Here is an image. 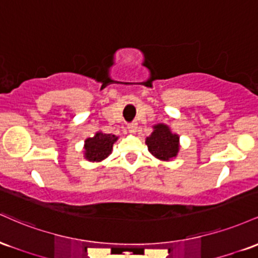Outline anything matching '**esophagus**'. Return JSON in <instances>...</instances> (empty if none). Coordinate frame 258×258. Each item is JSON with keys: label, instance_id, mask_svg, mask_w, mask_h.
I'll return each instance as SVG.
<instances>
[{"label": "esophagus", "instance_id": "34e87169", "mask_svg": "<svg viewBox=\"0 0 258 258\" xmlns=\"http://www.w3.org/2000/svg\"><path fill=\"white\" fill-rule=\"evenodd\" d=\"M128 130H129L130 134H135V133H137V130H138V124H137V123L129 124V125H128Z\"/></svg>", "mask_w": 258, "mask_h": 258}]
</instances>
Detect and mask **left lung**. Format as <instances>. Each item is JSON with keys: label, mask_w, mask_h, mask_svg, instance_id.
Returning <instances> with one entry per match:
<instances>
[{"label": "left lung", "mask_w": 258, "mask_h": 258, "mask_svg": "<svg viewBox=\"0 0 258 258\" xmlns=\"http://www.w3.org/2000/svg\"><path fill=\"white\" fill-rule=\"evenodd\" d=\"M153 132L146 138L147 149L153 157L163 162L173 161L180 150V137L164 123L155 124Z\"/></svg>", "instance_id": "1"}]
</instances>
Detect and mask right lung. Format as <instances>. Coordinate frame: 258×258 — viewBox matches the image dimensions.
<instances>
[{
  "mask_svg": "<svg viewBox=\"0 0 258 258\" xmlns=\"http://www.w3.org/2000/svg\"><path fill=\"white\" fill-rule=\"evenodd\" d=\"M118 140V137L112 134H105L101 130L95 133L92 138H88L84 141L83 153L85 160L92 163H98L106 160L113 150V144Z\"/></svg>",
  "mask_w": 258,
  "mask_h": 258,
  "instance_id": "add662e5",
  "label": "right lung"
}]
</instances>
